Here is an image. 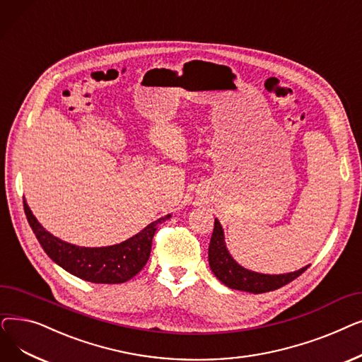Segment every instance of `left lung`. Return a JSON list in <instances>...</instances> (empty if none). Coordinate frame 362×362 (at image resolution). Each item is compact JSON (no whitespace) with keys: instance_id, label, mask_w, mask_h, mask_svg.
Instances as JSON below:
<instances>
[{"instance_id":"obj_1","label":"left lung","mask_w":362,"mask_h":362,"mask_svg":"<svg viewBox=\"0 0 362 362\" xmlns=\"http://www.w3.org/2000/svg\"><path fill=\"white\" fill-rule=\"evenodd\" d=\"M209 265L215 277L230 288L249 291V293H267V291L277 290L290 281L298 279L302 272L308 269L309 265L300 268L299 271L288 272V274H259L255 271H249L238 265L233 256L230 255L226 246V237H223V230L218 219H215L214 233L209 243Z\"/></svg>"}]
</instances>
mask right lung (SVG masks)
<instances>
[{
    "mask_svg": "<svg viewBox=\"0 0 362 362\" xmlns=\"http://www.w3.org/2000/svg\"><path fill=\"white\" fill-rule=\"evenodd\" d=\"M23 208L33 234L51 259L75 277L101 284L125 283L139 274L150 257L153 235L158 230V223L170 218V215L159 218L148 223L139 234L119 245L81 247L49 234L33 216L26 202H23Z\"/></svg>",
    "mask_w": 362,
    "mask_h": 362,
    "instance_id": "right-lung-1",
    "label": "right lung"
}]
</instances>
